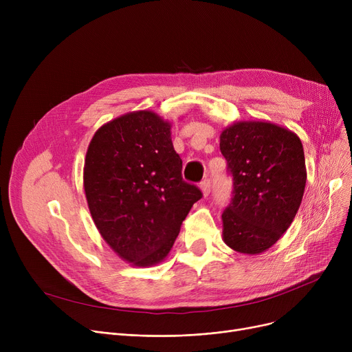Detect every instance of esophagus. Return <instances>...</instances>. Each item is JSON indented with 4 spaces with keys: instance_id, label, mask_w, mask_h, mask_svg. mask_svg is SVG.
Listing matches in <instances>:
<instances>
[{
    "instance_id": "34e87169",
    "label": "esophagus",
    "mask_w": 352,
    "mask_h": 352,
    "mask_svg": "<svg viewBox=\"0 0 352 352\" xmlns=\"http://www.w3.org/2000/svg\"><path fill=\"white\" fill-rule=\"evenodd\" d=\"M199 188H201V192H202V195H204V197H208V194H210V191H211L210 179H208V178L202 179V182L199 184Z\"/></svg>"
}]
</instances>
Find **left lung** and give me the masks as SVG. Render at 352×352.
<instances>
[{"instance_id": "left-lung-1", "label": "left lung", "mask_w": 352, "mask_h": 352, "mask_svg": "<svg viewBox=\"0 0 352 352\" xmlns=\"http://www.w3.org/2000/svg\"><path fill=\"white\" fill-rule=\"evenodd\" d=\"M219 150L234 179L223 212V241L258 255L289 228L301 206L307 168L300 137L270 121H236L219 135Z\"/></svg>"}]
</instances>
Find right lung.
<instances>
[{"label":"right lung","mask_w":352,"mask_h":352,"mask_svg":"<svg viewBox=\"0 0 352 352\" xmlns=\"http://www.w3.org/2000/svg\"><path fill=\"white\" fill-rule=\"evenodd\" d=\"M171 122L154 111L101 125L84 162V191L94 224L121 260L153 267L170 254L182 221L202 197L182 179Z\"/></svg>","instance_id":"1"}]
</instances>
